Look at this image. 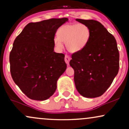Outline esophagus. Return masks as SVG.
Returning a JSON list of instances; mask_svg holds the SVG:
<instances>
[{"label":"esophagus","mask_w":129,"mask_h":129,"mask_svg":"<svg viewBox=\"0 0 129 129\" xmlns=\"http://www.w3.org/2000/svg\"><path fill=\"white\" fill-rule=\"evenodd\" d=\"M70 59V57L69 56L66 55V56H65V61H66V62L67 65H69V62Z\"/></svg>","instance_id":"34e87169"}]
</instances>
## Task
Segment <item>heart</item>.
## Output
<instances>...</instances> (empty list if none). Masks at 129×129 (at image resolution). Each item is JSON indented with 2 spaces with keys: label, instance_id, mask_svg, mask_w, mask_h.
Instances as JSON below:
<instances>
[{
  "label": "heart",
  "instance_id": "obj_1",
  "mask_svg": "<svg viewBox=\"0 0 129 129\" xmlns=\"http://www.w3.org/2000/svg\"><path fill=\"white\" fill-rule=\"evenodd\" d=\"M58 36L54 39V45L62 49L63 42L70 52L76 53L86 47L91 36L90 28L84 23H70L64 25L59 29Z\"/></svg>",
  "mask_w": 129,
  "mask_h": 129
}]
</instances>
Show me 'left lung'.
I'll return each instance as SVG.
<instances>
[{
	"instance_id": "obj_1",
	"label": "left lung",
	"mask_w": 129,
	"mask_h": 129,
	"mask_svg": "<svg viewBox=\"0 0 129 129\" xmlns=\"http://www.w3.org/2000/svg\"><path fill=\"white\" fill-rule=\"evenodd\" d=\"M76 20L90 28L91 36L86 47L73 53L70 62L75 71V86L82 96H101L119 71V54L116 39L96 20Z\"/></svg>"
}]
</instances>
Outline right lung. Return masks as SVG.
Masks as SVG:
<instances>
[{
    "label": "right lung",
    "instance_id": "add662e5",
    "mask_svg": "<svg viewBox=\"0 0 129 129\" xmlns=\"http://www.w3.org/2000/svg\"><path fill=\"white\" fill-rule=\"evenodd\" d=\"M68 20L64 17L31 22L14 40L10 54L11 76L31 100L51 97L66 71L65 55L54 51V38L57 29Z\"/></svg>",
    "mask_w": 129,
    "mask_h": 129
}]
</instances>
